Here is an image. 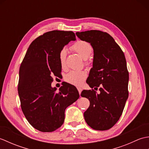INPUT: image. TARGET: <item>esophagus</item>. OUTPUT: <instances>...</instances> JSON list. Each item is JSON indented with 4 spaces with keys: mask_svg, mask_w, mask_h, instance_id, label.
<instances>
[{
    "mask_svg": "<svg viewBox=\"0 0 149 149\" xmlns=\"http://www.w3.org/2000/svg\"><path fill=\"white\" fill-rule=\"evenodd\" d=\"M77 90L79 91V95H81V91H82V88L78 87L77 88Z\"/></svg>",
    "mask_w": 149,
    "mask_h": 149,
    "instance_id": "esophagus-1",
    "label": "esophagus"
}]
</instances>
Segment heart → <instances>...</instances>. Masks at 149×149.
Listing matches in <instances>:
<instances>
[{
  "label": "heart",
  "mask_w": 149,
  "mask_h": 149,
  "mask_svg": "<svg viewBox=\"0 0 149 149\" xmlns=\"http://www.w3.org/2000/svg\"><path fill=\"white\" fill-rule=\"evenodd\" d=\"M72 49L77 52L82 58L85 59V65H89L90 62L87 58L91 54L93 50V47L89 42L83 40H79L72 46ZM66 50L65 49H62L59 52V61L60 66L63 69L66 68ZM86 77L87 73L86 71L72 70L66 75L65 80L71 84L80 86L84 83Z\"/></svg>",
  "instance_id": "heart-1"
}]
</instances>
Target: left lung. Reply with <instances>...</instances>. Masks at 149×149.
<instances>
[{"mask_svg":"<svg viewBox=\"0 0 149 149\" xmlns=\"http://www.w3.org/2000/svg\"><path fill=\"white\" fill-rule=\"evenodd\" d=\"M75 34L93 47V68L86 83L91 88L99 87L100 91L99 94L93 89L81 92V97L90 102L84 113L85 121L95 130H108L118 121L129 96V72L124 54L106 32L90 30Z\"/></svg>","mask_w":149,"mask_h":149,"instance_id":"obj_1","label":"left lung"}]
</instances>
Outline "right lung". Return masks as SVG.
I'll return each mask as SVG.
<instances>
[{"mask_svg": "<svg viewBox=\"0 0 149 149\" xmlns=\"http://www.w3.org/2000/svg\"><path fill=\"white\" fill-rule=\"evenodd\" d=\"M72 31H51L31 43L19 70L18 95L24 115L41 132H52L63 125L66 107L79 97L76 88L66 83L52 88L53 77H59L61 67L59 52L71 40Z\"/></svg>", "mask_w": 149, "mask_h": 149, "instance_id": "obj_1", "label": "right lung"}]
</instances>
